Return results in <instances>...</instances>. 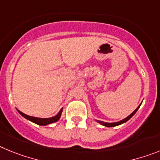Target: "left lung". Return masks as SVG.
Returning a JSON list of instances; mask_svg holds the SVG:
<instances>
[{
  "mask_svg": "<svg viewBox=\"0 0 160 160\" xmlns=\"http://www.w3.org/2000/svg\"><path fill=\"white\" fill-rule=\"evenodd\" d=\"M139 107H140V105L138 106V107H137L136 109H135V111H133V112L131 113V114H130L129 116H128L126 118H124V119L121 120V121H119V122H111V123H109V122H102V121H98V120H97V122H98V123L102 124V125L105 126V127H107V128H112V127H115V126L120 125V124H122V123H124V122H127V121H128V120H129L130 118H131V117H132L133 115H134V114H135V113H136V111H138V109L139 108Z\"/></svg>",
  "mask_w": 160,
  "mask_h": 160,
  "instance_id": "left-lung-1",
  "label": "left lung"
}]
</instances>
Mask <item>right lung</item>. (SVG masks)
Here are the masks:
<instances>
[{"instance_id":"right-lung-1","label":"right lung","mask_w":160,"mask_h":160,"mask_svg":"<svg viewBox=\"0 0 160 160\" xmlns=\"http://www.w3.org/2000/svg\"><path fill=\"white\" fill-rule=\"evenodd\" d=\"M18 111L20 113V114H22L24 118H27V119H29V121H31V122H34V123L38 124V125L46 126V125H48V124L53 123V122H57V121H58L59 118H60V117H61V114H62V110L59 111L58 114L56 116L52 117V118H36V117L29 116V115H27V114H24V113L21 112V111H18Z\"/></svg>"}]
</instances>
